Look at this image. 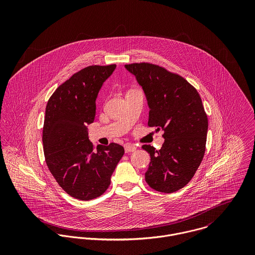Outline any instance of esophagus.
Returning <instances> with one entry per match:
<instances>
[{
  "label": "esophagus",
  "mask_w": 255,
  "mask_h": 255,
  "mask_svg": "<svg viewBox=\"0 0 255 255\" xmlns=\"http://www.w3.org/2000/svg\"><path fill=\"white\" fill-rule=\"evenodd\" d=\"M135 150H136V146L133 145V144H127V145H125L126 153H130V152H133Z\"/></svg>",
  "instance_id": "34e87169"
}]
</instances>
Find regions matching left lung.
Instances as JSON below:
<instances>
[{"label": "left lung", "instance_id": "obj_1", "mask_svg": "<svg viewBox=\"0 0 255 255\" xmlns=\"http://www.w3.org/2000/svg\"><path fill=\"white\" fill-rule=\"evenodd\" d=\"M125 68L144 91L148 126L164 130L160 150L142 145L151 158L146 182L157 191L175 192L192 179L205 153L208 119L201 98L181 75L162 67L140 63Z\"/></svg>", "mask_w": 255, "mask_h": 255}]
</instances>
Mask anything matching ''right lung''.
Returning <instances> with one entry per match:
<instances>
[{"instance_id":"1","label":"right lung","mask_w":255,"mask_h":255,"mask_svg":"<svg viewBox=\"0 0 255 255\" xmlns=\"http://www.w3.org/2000/svg\"><path fill=\"white\" fill-rule=\"evenodd\" d=\"M115 69L116 65L82 69L56 89L46 106L42 136L46 164L59 185L79 200L107 190L125 153L117 143L94 150L87 131L94 122L98 93Z\"/></svg>"}]
</instances>
